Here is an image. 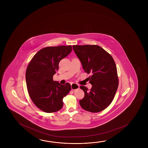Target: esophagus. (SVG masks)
Wrapping results in <instances>:
<instances>
[{
	"label": "esophagus",
	"mask_w": 148,
	"mask_h": 148,
	"mask_svg": "<svg viewBox=\"0 0 148 148\" xmlns=\"http://www.w3.org/2000/svg\"><path fill=\"white\" fill-rule=\"evenodd\" d=\"M71 89H72V90H73L77 89L79 88V85H78L77 84H75V83H72L71 84Z\"/></svg>",
	"instance_id": "34e87169"
}]
</instances>
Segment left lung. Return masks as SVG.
<instances>
[{"label": "left lung", "mask_w": 148, "mask_h": 148, "mask_svg": "<svg viewBox=\"0 0 148 148\" xmlns=\"http://www.w3.org/2000/svg\"><path fill=\"white\" fill-rule=\"evenodd\" d=\"M86 73L92 74L89 78L92 88L81 86L85 96L79 101L82 108L98 112L110 104L118 87L116 63L112 56L101 47L95 45H73Z\"/></svg>", "instance_id": "left-lung-1"}]
</instances>
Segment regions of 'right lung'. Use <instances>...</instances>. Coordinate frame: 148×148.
<instances>
[{
	"instance_id": "add662e5",
	"label": "right lung",
	"mask_w": 148,
	"mask_h": 148,
	"mask_svg": "<svg viewBox=\"0 0 148 148\" xmlns=\"http://www.w3.org/2000/svg\"><path fill=\"white\" fill-rule=\"evenodd\" d=\"M72 51L71 45L46 47L32 58L27 66L26 82L32 101L42 111L51 113L63 106V98L71 89L69 83L53 81L60 61Z\"/></svg>"
}]
</instances>
